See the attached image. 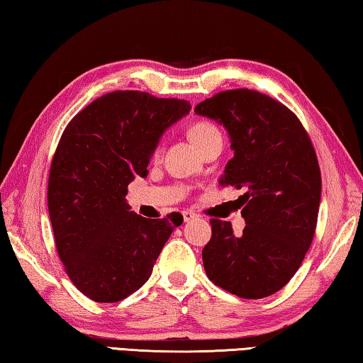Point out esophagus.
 <instances>
[{
    "label": "esophagus",
    "mask_w": 363,
    "mask_h": 363,
    "mask_svg": "<svg viewBox=\"0 0 363 363\" xmlns=\"http://www.w3.org/2000/svg\"><path fill=\"white\" fill-rule=\"evenodd\" d=\"M194 218H196V213L189 212V211L183 212V221H185V223H188V221H191V220H194Z\"/></svg>",
    "instance_id": "34e87169"
}]
</instances>
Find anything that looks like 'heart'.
Segmentation results:
<instances>
[{
  "mask_svg": "<svg viewBox=\"0 0 363 363\" xmlns=\"http://www.w3.org/2000/svg\"><path fill=\"white\" fill-rule=\"evenodd\" d=\"M220 135V132L217 127L211 123H206V121H199V123H196L191 125V129H189V138L193 140V143L201 148L202 145L207 143L208 140ZM159 152V150H157Z\"/></svg>",
  "mask_w": 363,
  "mask_h": 363,
  "instance_id": "1",
  "label": "heart"
}]
</instances>
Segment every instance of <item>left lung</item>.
Instances as JSON below:
<instances>
[{
    "label": "left lung",
    "mask_w": 363,
    "mask_h": 363,
    "mask_svg": "<svg viewBox=\"0 0 363 363\" xmlns=\"http://www.w3.org/2000/svg\"><path fill=\"white\" fill-rule=\"evenodd\" d=\"M194 113L226 129L234 156L220 183L244 191L240 236L230 221L211 220L207 277L240 298L269 296L289 284L313 242L322 193L314 146L287 106L257 91L220 92Z\"/></svg>",
    "instance_id": "8db88e82"
}]
</instances>
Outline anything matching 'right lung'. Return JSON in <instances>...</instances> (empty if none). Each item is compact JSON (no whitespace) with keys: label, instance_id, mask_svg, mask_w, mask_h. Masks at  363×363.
<instances>
[{"label":"right lung","instance_id":"right-lung-1","mask_svg":"<svg viewBox=\"0 0 363 363\" xmlns=\"http://www.w3.org/2000/svg\"><path fill=\"white\" fill-rule=\"evenodd\" d=\"M191 110L186 100L114 91L69 121L50 164L48 207L72 282L97 303H116L148 281L182 215L130 211L129 183L148 175L162 133Z\"/></svg>","mask_w":363,"mask_h":363}]
</instances>
